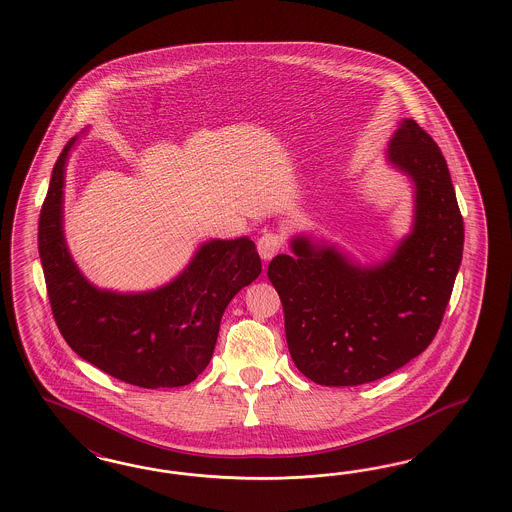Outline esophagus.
I'll use <instances>...</instances> for the list:
<instances>
[{
    "instance_id": "esophagus-1",
    "label": "esophagus",
    "mask_w": 512,
    "mask_h": 512,
    "mask_svg": "<svg viewBox=\"0 0 512 512\" xmlns=\"http://www.w3.org/2000/svg\"><path fill=\"white\" fill-rule=\"evenodd\" d=\"M281 248H283V238L276 233L263 234L257 242V249L263 261H270Z\"/></svg>"
}]
</instances>
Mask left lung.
Returning a JSON list of instances; mask_svg holds the SVG:
<instances>
[{
	"mask_svg": "<svg viewBox=\"0 0 512 512\" xmlns=\"http://www.w3.org/2000/svg\"><path fill=\"white\" fill-rule=\"evenodd\" d=\"M387 159L415 189L411 233L387 261L362 266L298 234L293 255L268 264L289 353L317 385L357 387L419 357L439 330L462 263L464 219L434 139L405 118Z\"/></svg>",
	"mask_w": 512,
	"mask_h": 512,
	"instance_id": "8db88e82",
	"label": "left lung"
}]
</instances>
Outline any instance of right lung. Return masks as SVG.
<instances>
[{"instance_id":"obj_1","label":"right lung","mask_w":512,"mask_h":512,"mask_svg":"<svg viewBox=\"0 0 512 512\" xmlns=\"http://www.w3.org/2000/svg\"><path fill=\"white\" fill-rule=\"evenodd\" d=\"M58 157L39 217V257L56 325L78 357L142 388L184 387L208 366L223 311L259 278L261 259L248 236L204 242L186 270L146 293L97 289L82 276L63 236L65 165Z\"/></svg>"}]
</instances>
